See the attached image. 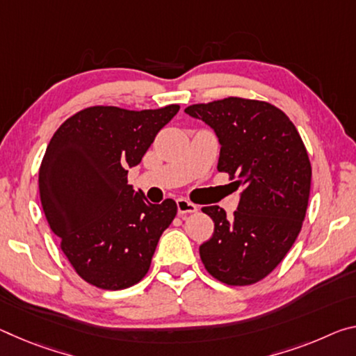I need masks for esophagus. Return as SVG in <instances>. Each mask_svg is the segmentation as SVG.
<instances>
[{
  "mask_svg": "<svg viewBox=\"0 0 356 356\" xmlns=\"http://www.w3.org/2000/svg\"><path fill=\"white\" fill-rule=\"evenodd\" d=\"M198 211V206L193 204V202L185 200V198H179L177 200V212L180 216H184V213H195Z\"/></svg>",
  "mask_w": 356,
  "mask_h": 356,
  "instance_id": "34e87169",
  "label": "esophagus"
}]
</instances>
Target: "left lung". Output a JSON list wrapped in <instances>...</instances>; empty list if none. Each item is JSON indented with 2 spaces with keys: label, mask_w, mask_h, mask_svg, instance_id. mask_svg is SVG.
Returning a JSON list of instances; mask_svg holds the SVG:
<instances>
[{
  "label": "left lung",
  "mask_w": 356,
  "mask_h": 356,
  "mask_svg": "<svg viewBox=\"0 0 356 356\" xmlns=\"http://www.w3.org/2000/svg\"><path fill=\"white\" fill-rule=\"evenodd\" d=\"M185 112L213 128L222 145L218 172L244 190L231 217L218 206L201 209L216 225L200 247L201 261L223 284H257L279 266L302 228L312 177L306 145L289 115L266 101L228 97Z\"/></svg>",
  "instance_id": "1"
}]
</instances>
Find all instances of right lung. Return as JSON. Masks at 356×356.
Wrapping results in <instances>:
<instances>
[{"label": "right lung", "mask_w": 356, "mask_h": 356, "mask_svg": "<svg viewBox=\"0 0 356 356\" xmlns=\"http://www.w3.org/2000/svg\"><path fill=\"white\" fill-rule=\"evenodd\" d=\"M179 104L128 111L90 106L61 123L39 168V195L60 249L79 277L103 290L133 286L149 273L158 241L177 213L128 185Z\"/></svg>", "instance_id": "right-lung-1"}]
</instances>
